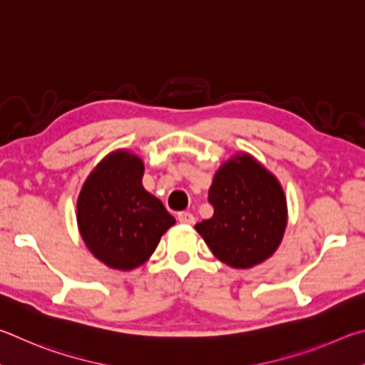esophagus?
I'll return each mask as SVG.
<instances>
[{
	"label": "esophagus",
	"mask_w": 365,
	"mask_h": 365,
	"mask_svg": "<svg viewBox=\"0 0 365 365\" xmlns=\"http://www.w3.org/2000/svg\"><path fill=\"white\" fill-rule=\"evenodd\" d=\"M178 221L181 222V225H194L195 218H194L192 213L181 212V213H178Z\"/></svg>",
	"instance_id": "1"
}]
</instances>
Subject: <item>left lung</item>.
Returning <instances> with one entry per match:
<instances>
[{
  "mask_svg": "<svg viewBox=\"0 0 365 365\" xmlns=\"http://www.w3.org/2000/svg\"><path fill=\"white\" fill-rule=\"evenodd\" d=\"M215 208L197 222L210 250L235 269H250L271 258L284 239L287 197L279 179L247 152L229 157L215 173L208 190Z\"/></svg>",
  "mask_w": 365,
  "mask_h": 365,
  "instance_id": "1",
  "label": "left lung"
}]
</instances>
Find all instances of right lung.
Segmentation results:
<instances>
[{"label": "right lung", "instance_id": "1", "mask_svg": "<svg viewBox=\"0 0 365 365\" xmlns=\"http://www.w3.org/2000/svg\"><path fill=\"white\" fill-rule=\"evenodd\" d=\"M144 162L126 149L94 166L76 199V222L96 258L118 271L143 266L176 220L143 186Z\"/></svg>", "mask_w": 365, "mask_h": 365}]
</instances>
